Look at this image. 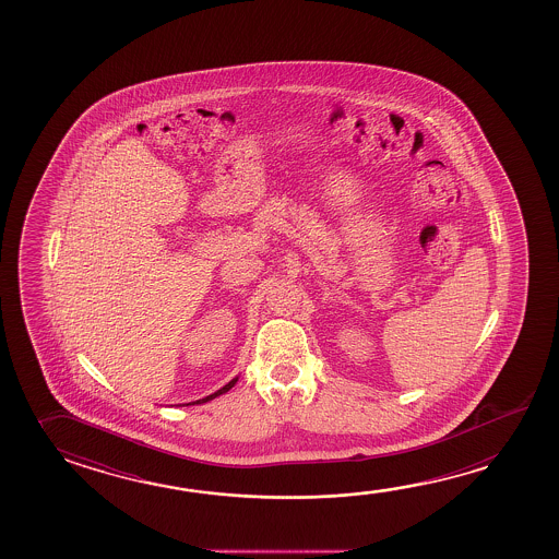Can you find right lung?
Masks as SVG:
<instances>
[{
    "instance_id": "right-lung-1",
    "label": "right lung",
    "mask_w": 559,
    "mask_h": 559,
    "mask_svg": "<svg viewBox=\"0 0 559 559\" xmlns=\"http://www.w3.org/2000/svg\"><path fill=\"white\" fill-rule=\"evenodd\" d=\"M236 382H238V378H234V380H231V382H228V384L224 385V388H221V390H218V392H214V394L206 395V397H202V400H197V402H192V403L211 402V400H214V397H218V395L226 394V392H228L229 388H234V384H236ZM187 405H189V403H187Z\"/></svg>"
}]
</instances>
